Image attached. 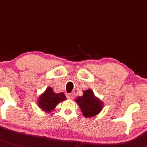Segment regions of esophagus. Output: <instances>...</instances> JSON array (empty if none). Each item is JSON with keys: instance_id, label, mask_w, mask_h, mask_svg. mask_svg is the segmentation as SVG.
Here are the masks:
<instances>
[{"instance_id": "obj_1", "label": "esophagus", "mask_w": 147, "mask_h": 147, "mask_svg": "<svg viewBox=\"0 0 147 147\" xmlns=\"http://www.w3.org/2000/svg\"><path fill=\"white\" fill-rule=\"evenodd\" d=\"M67 97L69 99H70V100L74 99V93H71V94H67Z\"/></svg>"}]
</instances>
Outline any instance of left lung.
Listing matches in <instances>:
<instances>
[{
  "label": "left lung",
  "mask_w": 147,
  "mask_h": 147,
  "mask_svg": "<svg viewBox=\"0 0 147 147\" xmlns=\"http://www.w3.org/2000/svg\"><path fill=\"white\" fill-rule=\"evenodd\" d=\"M76 102L83 115L87 118L98 114L102 107V102L95 97L94 93L91 89L84 91L83 96L78 98Z\"/></svg>",
  "instance_id": "1"
}]
</instances>
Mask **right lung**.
<instances>
[{"label":"right lung","instance_id":"1","mask_svg":"<svg viewBox=\"0 0 147 147\" xmlns=\"http://www.w3.org/2000/svg\"><path fill=\"white\" fill-rule=\"evenodd\" d=\"M66 99V96L63 93L55 94L52 88L48 87L44 94L40 96L38 105L45 111L50 112L56 107L58 103Z\"/></svg>","mask_w":147,"mask_h":147}]
</instances>
